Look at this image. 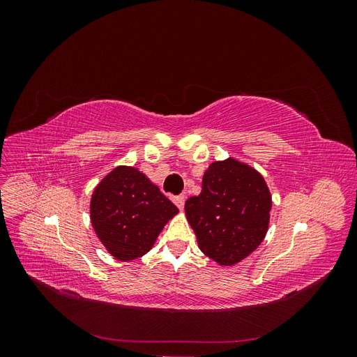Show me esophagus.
Instances as JSON below:
<instances>
[{
    "label": "esophagus",
    "instance_id": "34e87169",
    "mask_svg": "<svg viewBox=\"0 0 357 357\" xmlns=\"http://www.w3.org/2000/svg\"><path fill=\"white\" fill-rule=\"evenodd\" d=\"M174 204L177 205V207L180 208V210H183V207H185V201H186V197L185 195H177V197H174Z\"/></svg>",
    "mask_w": 357,
    "mask_h": 357
}]
</instances>
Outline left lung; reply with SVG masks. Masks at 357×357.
Instances as JSON below:
<instances>
[{"instance_id":"left-lung-1","label":"left lung","mask_w":357,"mask_h":357,"mask_svg":"<svg viewBox=\"0 0 357 357\" xmlns=\"http://www.w3.org/2000/svg\"><path fill=\"white\" fill-rule=\"evenodd\" d=\"M271 195L256 169L235 159L213 162L202 190L185 204L201 252L220 265H234L265 238Z\"/></svg>"}]
</instances>
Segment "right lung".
<instances>
[{"instance_id": "1", "label": "right lung", "mask_w": 357, "mask_h": 357, "mask_svg": "<svg viewBox=\"0 0 357 357\" xmlns=\"http://www.w3.org/2000/svg\"><path fill=\"white\" fill-rule=\"evenodd\" d=\"M178 208L143 172L117 167L95 188L91 220L101 243L119 261H134L155 244Z\"/></svg>"}]
</instances>
